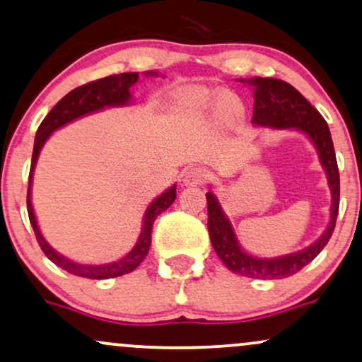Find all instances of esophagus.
I'll list each match as a JSON object with an SVG mask.
<instances>
[{
	"instance_id": "esophagus-1",
	"label": "esophagus",
	"mask_w": 362,
	"mask_h": 362,
	"mask_svg": "<svg viewBox=\"0 0 362 362\" xmlns=\"http://www.w3.org/2000/svg\"><path fill=\"white\" fill-rule=\"evenodd\" d=\"M209 180V172L204 167H192L185 172L184 184L185 185H202Z\"/></svg>"
}]
</instances>
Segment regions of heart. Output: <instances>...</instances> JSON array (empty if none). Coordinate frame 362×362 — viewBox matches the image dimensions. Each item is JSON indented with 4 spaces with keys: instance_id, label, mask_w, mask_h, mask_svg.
<instances>
[{
    "instance_id": "heart-1",
    "label": "heart",
    "mask_w": 362,
    "mask_h": 362,
    "mask_svg": "<svg viewBox=\"0 0 362 362\" xmlns=\"http://www.w3.org/2000/svg\"><path fill=\"white\" fill-rule=\"evenodd\" d=\"M190 98H192V101L195 104H199V106H207V104L211 103V94L206 93V90H194V93L190 94Z\"/></svg>"
}]
</instances>
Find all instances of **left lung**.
<instances>
[{
	"instance_id": "8db88e82",
	"label": "left lung",
	"mask_w": 362,
	"mask_h": 362,
	"mask_svg": "<svg viewBox=\"0 0 362 362\" xmlns=\"http://www.w3.org/2000/svg\"><path fill=\"white\" fill-rule=\"evenodd\" d=\"M255 87V110H252V123L273 128H298L312 138L313 145L319 150L320 162L327 172L329 185L332 190V209H330V224L322 234L319 241L313 243L307 250L281 256V258L261 259L247 255L239 247L236 234L230 223L223 214L217 199L212 192H207V228L211 243L214 246L221 261L233 273L258 278V280H278L298 273L307 267L317 255L324 250L332 236L335 221L339 214V195H341V180H339L337 160H335L334 143L330 138L329 126L325 119L302 94L290 86L288 82L272 77H255L247 81Z\"/></svg>"
}]
</instances>
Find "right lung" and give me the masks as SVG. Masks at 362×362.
I'll list each match as a JSON object with an SVG mask.
<instances>
[{"mask_svg":"<svg viewBox=\"0 0 362 362\" xmlns=\"http://www.w3.org/2000/svg\"><path fill=\"white\" fill-rule=\"evenodd\" d=\"M138 81V72H124L117 74V76L104 77V79H98L93 82H87L84 86L76 87L71 90L67 95H64L59 103L52 107V111L45 116V119L42 121V124L38 126L37 136H35V145H33V155H32V167H30V177H28V194H27V207H28V217L32 228L35 230V238H37L38 245H40L42 251L45 252V256L52 263H55L57 267L65 269L67 273L82 278H90V280H106V278H115L126 275V273H132L133 269L138 268V264L146 258L148 251L151 246V228H153L155 219L162 214L163 211L172 206L173 200L177 197L175 185L172 189H168L167 192H163L160 197H156L153 202L150 204V207L145 212V224H143V233L139 236L136 246L133 247L124 258L115 261L110 264H99V267H93V264H77L69 261L64 256H60L59 252H55L52 247L47 245V241L43 239L40 229L37 226V219H35L32 200H30V187H32V173L33 167L37 163L38 153H40L43 143L50 136L52 132H55L60 126L71 123V121L77 119V117L89 115V112L99 111L106 106H123L132 99V89L133 84H136Z\"/></svg>","mask_w":362,"mask_h":362,"instance_id":"obj_1","label":"right lung"}]
</instances>
